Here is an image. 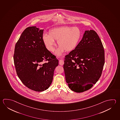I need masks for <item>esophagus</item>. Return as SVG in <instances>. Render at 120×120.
I'll return each instance as SVG.
<instances>
[{
  "mask_svg": "<svg viewBox=\"0 0 120 120\" xmlns=\"http://www.w3.org/2000/svg\"><path fill=\"white\" fill-rule=\"evenodd\" d=\"M64 64V61L63 60H60L59 61V64L60 65L62 66Z\"/></svg>",
  "mask_w": 120,
  "mask_h": 120,
  "instance_id": "34e87169",
  "label": "esophagus"
}]
</instances>
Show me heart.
<instances>
[{"instance_id":"heart-1","label":"heart","mask_w":120,"mask_h":120,"mask_svg":"<svg viewBox=\"0 0 120 120\" xmlns=\"http://www.w3.org/2000/svg\"><path fill=\"white\" fill-rule=\"evenodd\" d=\"M82 36V31L79 27L63 26L50 30L48 35H43L42 40L46 48L50 52L54 51L55 41H57L59 47L56 50V54L60 56L64 51L70 52L75 49L81 41Z\"/></svg>"}]
</instances>
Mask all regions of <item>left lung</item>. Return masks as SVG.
<instances>
[{"instance_id": "8db88e82", "label": "left lung", "mask_w": 120, "mask_h": 120, "mask_svg": "<svg viewBox=\"0 0 120 120\" xmlns=\"http://www.w3.org/2000/svg\"><path fill=\"white\" fill-rule=\"evenodd\" d=\"M104 60V49L97 34L86 30L76 48L65 56L63 68L69 88L82 93L92 88L101 76Z\"/></svg>"}]
</instances>
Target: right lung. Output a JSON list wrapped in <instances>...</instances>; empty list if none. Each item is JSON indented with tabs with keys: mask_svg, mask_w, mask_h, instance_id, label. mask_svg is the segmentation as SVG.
Wrapping results in <instances>:
<instances>
[{
	"mask_svg": "<svg viewBox=\"0 0 120 120\" xmlns=\"http://www.w3.org/2000/svg\"><path fill=\"white\" fill-rule=\"evenodd\" d=\"M43 31L36 26L26 28L16 43L14 56L19 78L26 86L37 92L50 87L59 65V60L43 43Z\"/></svg>",
	"mask_w": 120,
	"mask_h": 120,
	"instance_id": "obj_1",
	"label": "right lung"
}]
</instances>
